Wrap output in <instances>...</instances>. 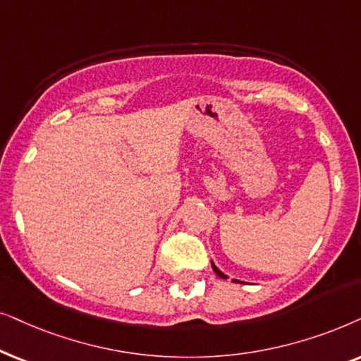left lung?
<instances>
[{"label":"left lung","mask_w":361,"mask_h":361,"mask_svg":"<svg viewBox=\"0 0 361 361\" xmlns=\"http://www.w3.org/2000/svg\"><path fill=\"white\" fill-rule=\"evenodd\" d=\"M211 267H213V271L216 272V276H218V277H221V279H228V276H226V274H223V272H221V271H219V269L214 266V262H213V261H211ZM234 282H239V281H236V279H234Z\"/></svg>","instance_id":"8db88e82"}]
</instances>
